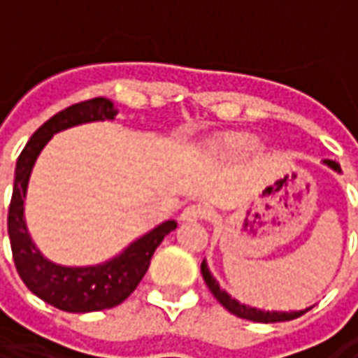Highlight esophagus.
Segmentation results:
<instances>
[{
	"label": "esophagus",
	"mask_w": 358,
	"mask_h": 358,
	"mask_svg": "<svg viewBox=\"0 0 358 358\" xmlns=\"http://www.w3.org/2000/svg\"><path fill=\"white\" fill-rule=\"evenodd\" d=\"M205 217H207V209L203 205H187L186 209L182 210L180 220L182 222H197V220H203Z\"/></svg>",
	"instance_id": "34e87169"
}]
</instances>
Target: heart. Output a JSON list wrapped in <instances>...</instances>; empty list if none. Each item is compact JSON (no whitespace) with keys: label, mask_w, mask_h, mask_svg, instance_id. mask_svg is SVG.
Segmentation results:
<instances>
[{"label":"heart","mask_w":358,"mask_h":358,"mask_svg":"<svg viewBox=\"0 0 358 358\" xmlns=\"http://www.w3.org/2000/svg\"><path fill=\"white\" fill-rule=\"evenodd\" d=\"M257 143L253 140H248V138H230V140L218 143L217 148L213 149V153L217 157H234L240 155L243 151H251L255 149Z\"/></svg>","instance_id":"1"}]
</instances>
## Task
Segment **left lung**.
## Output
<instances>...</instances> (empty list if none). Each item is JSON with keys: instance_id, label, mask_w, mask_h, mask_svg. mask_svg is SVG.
Returning a JSON list of instances; mask_svg holds the SVG:
<instances>
[{"instance_id": "left-lung-1", "label": "left lung", "mask_w": 358, "mask_h": 358, "mask_svg": "<svg viewBox=\"0 0 358 358\" xmlns=\"http://www.w3.org/2000/svg\"><path fill=\"white\" fill-rule=\"evenodd\" d=\"M326 166H330L331 171L341 172L339 164L336 161H324ZM201 274L205 284L210 289V293L217 297V301L226 308L230 310L232 315L240 316V318H245V320H253V322H263V324H272V322H285V320H293V318H299L301 315H305L307 310H310L313 307L301 308V310H264V308L251 307V305H245V303H240L238 299H234L232 295L228 292H224L220 284L217 282V278L210 274L209 266H207V261L201 263Z\"/></svg>"}]
</instances>
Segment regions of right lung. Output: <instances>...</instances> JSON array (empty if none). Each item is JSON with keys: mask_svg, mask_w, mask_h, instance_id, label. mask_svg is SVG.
<instances>
[{"mask_svg": "<svg viewBox=\"0 0 358 358\" xmlns=\"http://www.w3.org/2000/svg\"><path fill=\"white\" fill-rule=\"evenodd\" d=\"M117 113L115 105L105 97L71 105L38 128L17 159L15 186L7 217L13 261L30 292L66 313H94L120 305L145 276L155 249L176 228V220H164L126 245L113 259L88 266L53 263L43 257L32 241L24 220V201L38 155L57 132L88 122L115 120Z\"/></svg>", "mask_w": 358, "mask_h": 358, "instance_id": "obj_1", "label": "right lung"}]
</instances>
